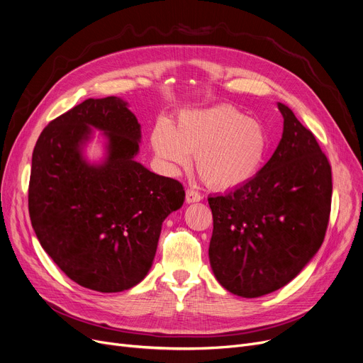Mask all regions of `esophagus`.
I'll list each match as a JSON object with an SVG mask.
<instances>
[{
  "instance_id": "34e87169",
  "label": "esophagus",
  "mask_w": 363,
  "mask_h": 363,
  "mask_svg": "<svg viewBox=\"0 0 363 363\" xmlns=\"http://www.w3.org/2000/svg\"><path fill=\"white\" fill-rule=\"evenodd\" d=\"M203 197H201V194L199 193V191H196V189H186V196H185V200H186V203H197V201H200Z\"/></svg>"
}]
</instances>
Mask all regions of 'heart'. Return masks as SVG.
Segmentation results:
<instances>
[{
    "mask_svg": "<svg viewBox=\"0 0 363 363\" xmlns=\"http://www.w3.org/2000/svg\"><path fill=\"white\" fill-rule=\"evenodd\" d=\"M151 147L170 172H178L194 155L196 169L208 186L234 189L250 182L269 151V138L259 121L233 106L182 111L172 128L159 122Z\"/></svg>",
    "mask_w": 363,
    "mask_h": 363,
    "instance_id": "b5f03b06",
    "label": "heart"
}]
</instances>
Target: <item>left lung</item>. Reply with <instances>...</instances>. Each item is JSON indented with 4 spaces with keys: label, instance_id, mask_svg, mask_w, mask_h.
Wrapping results in <instances>:
<instances>
[{
    "label": "left lung",
    "instance_id": "1",
    "mask_svg": "<svg viewBox=\"0 0 363 363\" xmlns=\"http://www.w3.org/2000/svg\"><path fill=\"white\" fill-rule=\"evenodd\" d=\"M282 138L259 174L208 197L212 271L230 293L253 298L296 278L323 242L331 212V166L313 133L278 103Z\"/></svg>",
    "mask_w": 363,
    "mask_h": 363
}]
</instances>
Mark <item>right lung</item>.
Instances as JSON below:
<instances>
[{"instance_id":"add662e5","label":"right lung","mask_w":363,"mask_h":363,"mask_svg":"<svg viewBox=\"0 0 363 363\" xmlns=\"http://www.w3.org/2000/svg\"><path fill=\"white\" fill-rule=\"evenodd\" d=\"M91 127L108 157L89 165ZM141 126L118 97L88 99L50 122L32 155L29 216L45 253L76 284L100 293L132 289L148 274L163 220L185 199L179 181L135 162Z\"/></svg>"}]
</instances>
